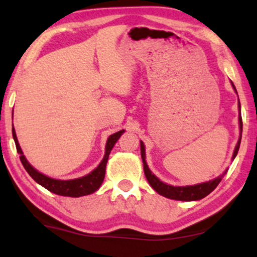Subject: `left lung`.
I'll return each instance as SVG.
<instances>
[{
	"label": "left lung",
	"instance_id": "obj_1",
	"mask_svg": "<svg viewBox=\"0 0 257 257\" xmlns=\"http://www.w3.org/2000/svg\"><path fill=\"white\" fill-rule=\"evenodd\" d=\"M232 87H233L234 91L237 92L233 83H232ZM239 111H240V103H239ZM239 127H240V137H239L237 145H235L233 157H232L233 159L235 158V156H237V153L239 151V146H240V142H241V134H242L241 114H239ZM141 156H142V160H143L145 177L148 178L150 185L152 186L159 194L164 195V197H166V198L174 199V200L192 201V200H199V199L205 198L206 195H208L211 192V191L215 190V187L219 184V182H221L223 178V175H221V176L216 177L213 181L201 183V184H197V185H190V186L168 185V184H166V183L161 182L157 176H154L152 172L149 169L148 164H146V161H145V146L143 144V142H141Z\"/></svg>",
	"mask_w": 257,
	"mask_h": 257
}]
</instances>
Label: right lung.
Returning a JSON list of instances; mask_svg holds the SVG:
<instances>
[{"label": "right lung", "mask_w": 257, "mask_h": 257, "mask_svg": "<svg viewBox=\"0 0 257 257\" xmlns=\"http://www.w3.org/2000/svg\"><path fill=\"white\" fill-rule=\"evenodd\" d=\"M124 130H120V132L113 134V135L108 137L106 148H105V156L96 169H93L90 174L87 175V176L75 178V180H70V181L54 180V178H50L46 176V175L39 173L38 170L34 169L33 167L28 164L26 158L24 157L23 151L20 149L19 143H18L17 136H16L15 128H12V136H14L16 149H17L19 159L20 161H22L24 168L26 169V172L30 174V176L33 178L36 183H39L40 185L46 187L47 190H49L52 193H56L58 195H64V197L77 198V197H82V195L93 193L95 191L99 189V186L101 185V183H103L104 177H105V169H106V164H107L109 153H111V150L113 149L114 144L116 143V141L119 140Z\"/></svg>", "instance_id": "right-lung-1"}]
</instances>
